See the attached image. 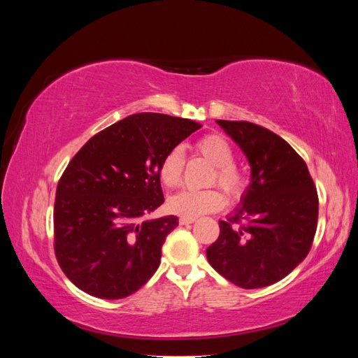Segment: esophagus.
Instances as JSON below:
<instances>
[{
	"mask_svg": "<svg viewBox=\"0 0 358 358\" xmlns=\"http://www.w3.org/2000/svg\"><path fill=\"white\" fill-rule=\"evenodd\" d=\"M192 222H196V218H187V216H180V218H179L180 225H188V224H192Z\"/></svg>",
	"mask_w": 358,
	"mask_h": 358,
	"instance_id": "esophagus-1",
	"label": "esophagus"
}]
</instances>
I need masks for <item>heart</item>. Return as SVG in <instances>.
I'll list each match as a JSON object with an SVG mask.
<instances>
[{"instance_id":"1","label":"heart","mask_w":358,"mask_h":358,"mask_svg":"<svg viewBox=\"0 0 358 358\" xmlns=\"http://www.w3.org/2000/svg\"><path fill=\"white\" fill-rule=\"evenodd\" d=\"M196 148L200 155L215 166L212 182H218L233 197L241 196L245 188V178L242 171L233 164L234 150L229 140L220 134H208L199 140ZM183 162H185V157L179 146L171 148L161 159L159 179L166 187L175 188L179 185L182 180ZM224 204V194L216 188L203 191L183 189L169 199V209L173 213L187 216V218H196V216L218 210Z\"/></svg>"}]
</instances>
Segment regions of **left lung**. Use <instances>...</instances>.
Here are the masks:
<instances>
[{
  "label": "left lung",
  "mask_w": 358,
  "mask_h": 358,
  "mask_svg": "<svg viewBox=\"0 0 358 358\" xmlns=\"http://www.w3.org/2000/svg\"><path fill=\"white\" fill-rule=\"evenodd\" d=\"M242 149L251 182L220 237L208 249L210 266L234 285L268 287L309 254L318 222V196L306 162L284 138L246 121H216Z\"/></svg>",
  "instance_id": "8db88e82"
}]
</instances>
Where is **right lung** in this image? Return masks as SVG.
Masks as SVG:
<instances>
[{
  "label": "right lung",
  "instance_id": "obj_1",
  "mask_svg": "<svg viewBox=\"0 0 358 358\" xmlns=\"http://www.w3.org/2000/svg\"><path fill=\"white\" fill-rule=\"evenodd\" d=\"M201 124L136 113L91 137L58 182L53 229L62 272L86 294L124 299L152 278L178 216L145 220L164 203L159 162Z\"/></svg>",
  "mask_w": 358,
  "mask_h": 358
}]
</instances>
